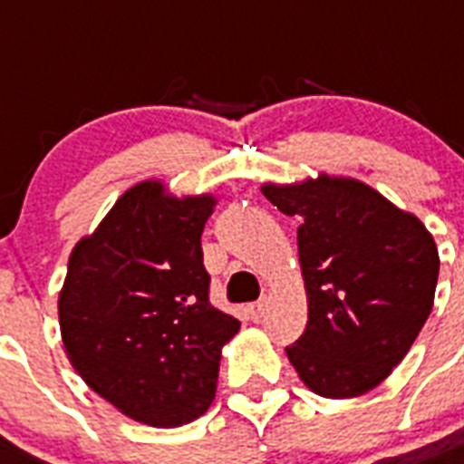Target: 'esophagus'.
I'll return each instance as SVG.
<instances>
[{
    "label": "esophagus",
    "mask_w": 464,
    "mask_h": 464,
    "mask_svg": "<svg viewBox=\"0 0 464 464\" xmlns=\"http://www.w3.org/2000/svg\"><path fill=\"white\" fill-rule=\"evenodd\" d=\"M266 310H269V300L265 297V300H257V303H252L250 307H247V314H250L255 322H259V319L266 314Z\"/></svg>",
    "instance_id": "obj_1"
}]
</instances>
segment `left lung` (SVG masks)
<instances>
[{"label": "left lung", "instance_id": "1", "mask_svg": "<svg viewBox=\"0 0 464 464\" xmlns=\"http://www.w3.org/2000/svg\"><path fill=\"white\" fill-rule=\"evenodd\" d=\"M262 193L303 219L297 257L307 326L285 355L317 395L367 393L401 364L431 314L440 265L431 233L348 176L265 183Z\"/></svg>", "mask_w": 464, "mask_h": 464}]
</instances>
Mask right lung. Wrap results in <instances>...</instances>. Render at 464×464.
Masks as SVG:
<instances>
[{"mask_svg":"<svg viewBox=\"0 0 464 464\" xmlns=\"http://www.w3.org/2000/svg\"><path fill=\"white\" fill-rule=\"evenodd\" d=\"M212 193L176 195L160 179L128 188L75 243L59 293L69 362L121 415L171 429L205 415L221 348L238 319L209 303L199 236Z\"/></svg>","mask_w":464,"mask_h":464,"instance_id":"obj_1","label":"right lung"}]
</instances>
